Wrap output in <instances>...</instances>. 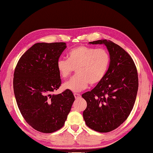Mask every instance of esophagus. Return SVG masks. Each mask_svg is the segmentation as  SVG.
Segmentation results:
<instances>
[{
	"mask_svg": "<svg viewBox=\"0 0 153 153\" xmlns=\"http://www.w3.org/2000/svg\"><path fill=\"white\" fill-rule=\"evenodd\" d=\"M74 98H75L76 99H80V98L81 97V96H80V94H78V93H74Z\"/></svg>",
	"mask_w": 153,
	"mask_h": 153,
	"instance_id": "esophagus-1",
	"label": "esophagus"
}]
</instances>
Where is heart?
<instances>
[{"label": "heart", "instance_id": "obj_1", "mask_svg": "<svg viewBox=\"0 0 153 153\" xmlns=\"http://www.w3.org/2000/svg\"><path fill=\"white\" fill-rule=\"evenodd\" d=\"M110 56L105 48L79 46L71 50L67 60L60 59L56 69L62 79L71 75L74 68L76 74L63 85V88L72 92H80L89 84H99L105 77L110 64Z\"/></svg>", "mask_w": 153, "mask_h": 153}]
</instances>
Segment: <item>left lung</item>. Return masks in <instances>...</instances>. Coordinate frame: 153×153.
<instances>
[{"instance_id": "8db88e82", "label": "left lung", "mask_w": 153, "mask_h": 153, "mask_svg": "<svg viewBox=\"0 0 153 153\" xmlns=\"http://www.w3.org/2000/svg\"><path fill=\"white\" fill-rule=\"evenodd\" d=\"M89 44L105 45L111 61L101 81L82 94L87 102L83 118L89 128L108 132L119 127L130 114L139 87L138 73L131 56L120 46L106 39Z\"/></svg>"}]
</instances>
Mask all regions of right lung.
Here are the masks:
<instances>
[{
  "label": "right lung",
  "mask_w": 153,
  "mask_h": 153,
  "mask_svg": "<svg viewBox=\"0 0 153 153\" xmlns=\"http://www.w3.org/2000/svg\"><path fill=\"white\" fill-rule=\"evenodd\" d=\"M65 42H39L19 59L14 73L17 105L27 123L37 131L51 133L61 128L74 101L72 91L52 94L61 79L56 69Z\"/></svg>",
  "instance_id": "obj_1"
}]
</instances>
